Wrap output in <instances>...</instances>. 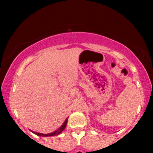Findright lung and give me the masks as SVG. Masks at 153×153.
I'll use <instances>...</instances> for the list:
<instances>
[{
	"label": "right lung",
	"mask_w": 153,
	"mask_h": 153,
	"mask_svg": "<svg viewBox=\"0 0 153 153\" xmlns=\"http://www.w3.org/2000/svg\"><path fill=\"white\" fill-rule=\"evenodd\" d=\"M68 118H67L66 120H65V122H64L63 124L62 125V126L60 127L59 129H57V130L55 131H53V132H52V133L47 134H45L37 133V132H35V131H32L33 133L39 136V137H51V136L58 135L60 132H61V131H62V130H64L65 128V127H66V125H67V123H68Z\"/></svg>",
	"instance_id": "add662e5"
}]
</instances>
